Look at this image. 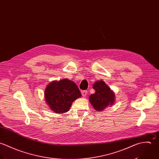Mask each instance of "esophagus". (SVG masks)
I'll list each match as a JSON object with an SVG mask.
<instances>
[{
    "mask_svg": "<svg viewBox=\"0 0 159 159\" xmlns=\"http://www.w3.org/2000/svg\"><path fill=\"white\" fill-rule=\"evenodd\" d=\"M82 95L83 96H86L87 95V90H84L82 92Z\"/></svg>",
    "mask_w": 159,
    "mask_h": 159,
    "instance_id": "1",
    "label": "esophagus"
}]
</instances>
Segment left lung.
Listing matches in <instances>:
<instances>
[{
    "label": "left lung",
    "mask_w": 159,
    "mask_h": 159,
    "mask_svg": "<svg viewBox=\"0 0 159 159\" xmlns=\"http://www.w3.org/2000/svg\"><path fill=\"white\" fill-rule=\"evenodd\" d=\"M95 93L89 96V100L96 111H102L115 102V94L102 80L96 81L93 85Z\"/></svg>",
    "instance_id": "8db88e82"
}]
</instances>
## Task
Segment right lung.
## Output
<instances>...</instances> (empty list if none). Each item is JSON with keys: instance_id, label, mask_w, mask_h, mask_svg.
Listing matches in <instances>:
<instances>
[{"instance_id": "add662e5", "label": "right lung", "mask_w": 159, "mask_h": 159, "mask_svg": "<svg viewBox=\"0 0 159 159\" xmlns=\"http://www.w3.org/2000/svg\"><path fill=\"white\" fill-rule=\"evenodd\" d=\"M82 96L77 85L67 79L50 83L45 90V99L55 113L67 112L74 101Z\"/></svg>"}]
</instances>
